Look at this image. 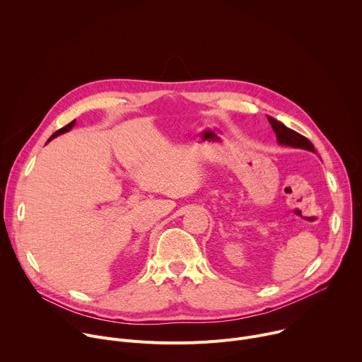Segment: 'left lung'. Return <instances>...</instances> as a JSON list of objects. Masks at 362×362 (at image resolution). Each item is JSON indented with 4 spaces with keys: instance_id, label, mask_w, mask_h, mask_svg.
Returning a JSON list of instances; mask_svg holds the SVG:
<instances>
[{
    "instance_id": "left-lung-1",
    "label": "left lung",
    "mask_w": 362,
    "mask_h": 362,
    "mask_svg": "<svg viewBox=\"0 0 362 362\" xmlns=\"http://www.w3.org/2000/svg\"><path fill=\"white\" fill-rule=\"evenodd\" d=\"M268 122L271 123L279 144L291 146V147H295V148H303V150H309V151H315L314 144L309 141L306 137H303L302 134L296 133L295 130H291L289 127H286L285 124H282L281 122H278L274 117L268 116Z\"/></svg>"
}]
</instances>
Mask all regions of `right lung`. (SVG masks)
Listing matches in <instances>:
<instances>
[{
    "mask_svg": "<svg viewBox=\"0 0 362 362\" xmlns=\"http://www.w3.org/2000/svg\"><path fill=\"white\" fill-rule=\"evenodd\" d=\"M74 124H76V120H73V122H71V123H69V124H67V126H64V127H62V129H60V130H57V132H56V133H54V134H53V136H51V137H49V139H48V141H49V140H53V139H54V137H57V136H60V134H63V133H66V132H69V130H71V127H73V126H74Z\"/></svg>",
    "mask_w": 362,
    "mask_h": 362,
    "instance_id": "1",
    "label": "right lung"
}]
</instances>
